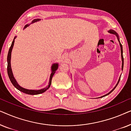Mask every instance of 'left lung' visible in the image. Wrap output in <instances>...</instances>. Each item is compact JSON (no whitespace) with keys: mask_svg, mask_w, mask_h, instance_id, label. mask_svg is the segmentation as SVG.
Returning a JSON list of instances; mask_svg holds the SVG:
<instances>
[{"mask_svg":"<svg viewBox=\"0 0 131 131\" xmlns=\"http://www.w3.org/2000/svg\"><path fill=\"white\" fill-rule=\"evenodd\" d=\"M109 32H110V33H113V34H114V35H116V36H117V39H118V40H119V44H120V46H121V56H122V70H123V60H123V48H122V44L121 43V42H120V41H119V37H118V35H117V34L116 33V32L115 31H114V30H110V31H109ZM120 79H121V78H119V80H118V82H117V83L116 84V85L115 86V87H114V88L110 92L108 93V94H107L106 95H104V96H101V97H104V96H106V95H108V94H110L111 92H112L113 91H114V89H115L116 88V86H117L118 83H119V81H120Z\"/></svg>","mask_w":131,"mask_h":131,"instance_id":"8db88e82","label":"left lung"}]
</instances>
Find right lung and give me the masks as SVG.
<instances>
[{
    "label": "right lung",
    "mask_w": 131,
    "mask_h": 131,
    "mask_svg": "<svg viewBox=\"0 0 131 131\" xmlns=\"http://www.w3.org/2000/svg\"><path fill=\"white\" fill-rule=\"evenodd\" d=\"M39 20H40V19H35L33 20L32 21V23L36 22V21H38ZM28 26V25H26L25 26L24 28H26ZM16 38V37H14L13 41H12L11 46L9 48V49L8 51V57H7V61H8V66H7V71H8V74L9 76V78L11 82V83H12L14 86H15L16 88H17L18 90H19L21 92H24L25 94H29V95H37V94H42V93H43L45 92V91L49 88L50 86L51 85V81H52V77L53 76V74H55V71L57 70V69H58V64H53L52 66L51 69H52V73L51 74V76H50V79H49V85H48V86H46V88H45L43 89H40V90H28V89L23 88L21 87L17 83V81L14 78V75L12 74V69H11V67H10V57H11V52H12V48H13L14 44V39Z\"/></svg>",
    "instance_id": "1"
}]
</instances>
